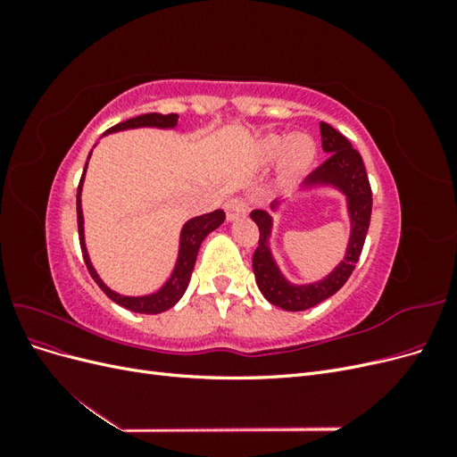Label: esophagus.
Returning a JSON list of instances; mask_svg holds the SVG:
<instances>
[{
    "label": "esophagus",
    "instance_id": "1",
    "mask_svg": "<svg viewBox=\"0 0 457 457\" xmlns=\"http://www.w3.org/2000/svg\"><path fill=\"white\" fill-rule=\"evenodd\" d=\"M225 213H227V220L232 223V220H237L247 213V205L242 198H232L225 204Z\"/></svg>",
    "mask_w": 457,
    "mask_h": 457
}]
</instances>
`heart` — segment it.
<instances>
[{"instance_id": "1", "label": "heart", "mask_w": 457, "mask_h": 457, "mask_svg": "<svg viewBox=\"0 0 457 457\" xmlns=\"http://www.w3.org/2000/svg\"><path fill=\"white\" fill-rule=\"evenodd\" d=\"M252 154L259 165H267L276 160V171H278L280 181L289 183L312 168L318 145L314 137L305 131H294L289 135L269 133L255 141Z\"/></svg>"}]
</instances>
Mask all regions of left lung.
Segmentation results:
<instances>
[{
	"label": "left lung",
	"instance_id": "8db88e82",
	"mask_svg": "<svg viewBox=\"0 0 457 457\" xmlns=\"http://www.w3.org/2000/svg\"><path fill=\"white\" fill-rule=\"evenodd\" d=\"M320 135L322 150L328 154V160L301 183L299 190H334L345 198V212H347L349 219V238L345 255L337 265L314 282H292L282 272L270 245L274 230L272 213H278L289 198L274 200L270 204V212H252V219L259 227V245L253 253L255 282L262 297L269 303L294 312L316 307L318 303L337 294L343 284L349 280L358 257L362 253L371 217V188L362 156L337 129L326 121L320 123Z\"/></svg>",
	"mask_w": 457,
	"mask_h": 457
}]
</instances>
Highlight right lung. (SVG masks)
I'll return each instance as SVG.
<instances>
[{"label": "right lung", "instance_id": "obj_1", "mask_svg": "<svg viewBox=\"0 0 457 457\" xmlns=\"http://www.w3.org/2000/svg\"><path fill=\"white\" fill-rule=\"evenodd\" d=\"M177 121L179 116L177 114H170V116H163V114H145V116H137L131 120H126L118 123V126L110 128L106 133H103V137L110 135V133H118V131H128V129H141V128H152V129H165V131H173L177 129ZM96 146V145H95ZM93 146V148H95ZM91 148V152H93ZM91 152L87 156L86 162V168L84 173H81V181L78 187V232H79V245H81V253H84V261L87 265L89 274L93 276V280L96 282L103 292L112 299L118 305H121L123 309H129L133 312H141V314H160L163 311L171 309L173 305H177L179 299H181L187 292L188 282H190V276L192 270H195L196 265V257H198V250L204 242V238L207 234L213 232L215 228H219L223 225L225 220V212L223 210H215L212 213H204L198 217H192L188 219L187 223L181 228V234H179V250H177V259H175V265L171 274L168 276V280H165L156 292L146 294V295H123L114 292L112 287H108L103 278L99 276V272L95 270L89 252H87V245H86V223H84V210H81V190H84V181H86V173H87V163L91 158Z\"/></svg>", "mask_w": 457, "mask_h": 457}]
</instances>
